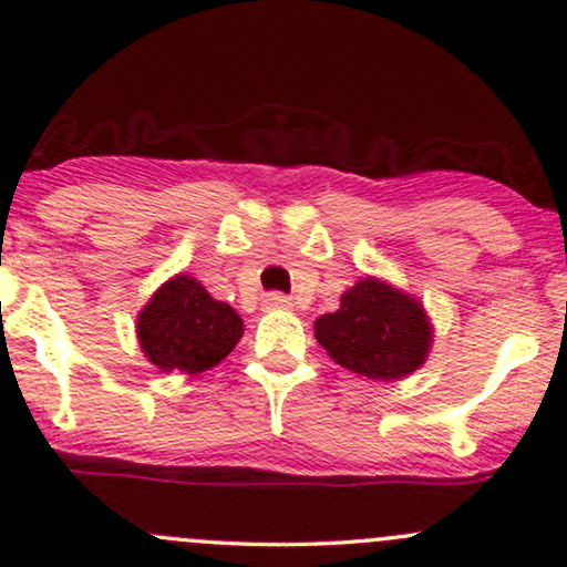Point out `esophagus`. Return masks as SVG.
Returning a JSON list of instances; mask_svg holds the SVG:
<instances>
[{"label":"esophagus","instance_id":"esophagus-1","mask_svg":"<svg viewBox=\"0 0 567 567\" xmlns=\"http://www.w3.org/2000/svg\"><path fill=\"white\" fill-rule=\"evenodd\" d=\"M264 303H266L268 309H291V307H293L291 299L286 297V293H278V291H274V293H266Z\"/></svg>","mask_w":567,"mask_h":567}]
</instances>
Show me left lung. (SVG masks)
<instances>
[{"instance_id":"1","label":"left lung","mask_w":567,"mask_h":567,"mask_svg":"<svg viewBox=\"0 0 567 567\" xmlns=\"http://www.w3.org/2000/svg\"><path fill=\"white\" fill-rule=\"evenodd\" d=\"M315 338L348 371L399 381L426 360L432 324L414 297L368 276L342 293L338 311L317 319Z\"/></svg>"}]
</instances>
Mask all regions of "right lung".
<instances>
[{
  "label": "right lung",
  "mask_w": 567,
  "mask_h": 567,
  "mask_svg": "<svg viewBox=\"0 0 567 567\" xmlns=\"http://www.w3.org/2000/svg\"><path fill=\"white\" fill-rule=\"evenodd\" d=\"M243 338V319L209 297L196 278L178 274L137 315V340L161 371L196 375L225 360Z\"/></svg>",
  "instance_id": "right-lung-1"
}]
</instances>
